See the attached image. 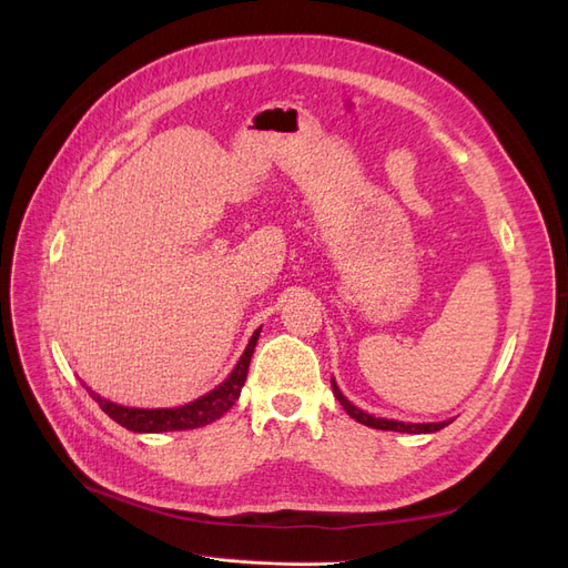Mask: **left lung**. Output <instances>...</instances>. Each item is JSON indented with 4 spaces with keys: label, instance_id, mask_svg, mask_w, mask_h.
I'll list each match as a JSON object with an SVG mask.
<instances>
[{
    "label": "left lung",
    "instance_id": "obj_1",
    "mask_svg": "<svg viewBox=\"0 0 568 568\" xmlns=\"http://www.w3.org/2000/svg\"><path fill=\"white\" fill-rule=\"evenodd\" d=\"M332 388H334V395H336V400L343 405V409L348 412V415L355 419V422H359V424H365V426H372V428H382V432H400V434H434V432H440L443 426H448L450 422H436V424H405V422H395V419H382V417H372V415H367V412H363L359 407H355L346 395H343L341 390H338V386H336V382L332 379Z\"/></svg>",
    "mask_w": 568,
    "mask_h": 568
}]
</instances>
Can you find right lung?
<instances>
[{"label":"right lung","instance_id":"add662e5","mask_svg":"<svg viewBox=\"0 0 568 568\" xmlns=\"http://www.w3.org/2000/svg\"><path fill=\"white\" fill-rule=\"evenodd\" d=\"M257 336H261V329H255L244 355L239 357L236 367L227 376L225 382L215 386L211 393L201 395L199 400L186 403L182 407H170V409H140V407H125V405H115L106 398H101L99 393L92 388L90 395L99 403V407L106 412V415L118 422L120 426H125L128 432L134 434H163V432H184V428H199L220 419L225 412L239 400L242 395V386L246 382L248 365H251V355L255 351Z\"/></svg>","mask_w":568,"mask_h":568}]
</instances>
